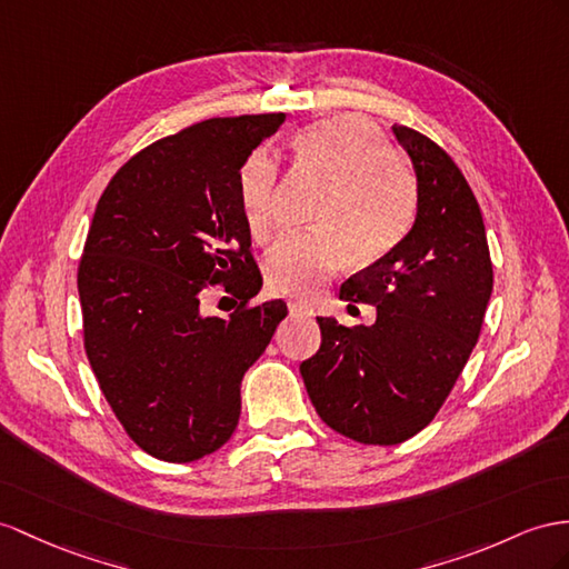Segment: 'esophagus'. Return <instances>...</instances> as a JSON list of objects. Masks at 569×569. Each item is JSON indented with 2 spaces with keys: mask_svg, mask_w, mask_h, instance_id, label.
<instances>
[{
  "mask_svg": "<svg viewBox=\"0 0 569 569\" xmlns=\"http://www.w3.org/2000/svg\"><path fill=\"white\" fill-rule=\"evenodd\" d=\"M288 310L293 317H310L312 315V308H308V305L300 302V300H290L288 302Z\"/></svg>",
  "mask_w": 569,
  "mask_h": 569,
  "instance_id": "esophagus-1",
  "label": "esophagus"
}]
</instances>
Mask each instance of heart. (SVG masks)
Segmentation results:
<instances>
[{"mask_svg":"<svg viewBox=\"0 0 569 569\" xmlns=\"http://www.w3.org/2000/svg\"><path fill=\"white\" fill-rule=\"evenodd\" d=\"M293 160L302 172L325 180L312 223L276 242L264 259V281L276 296L312 300L346 264L387 254L409 232L418 184L389 139L358 114H333L293 139ZM281 170L267 149H257L238 170L242 221L264 242L279 213Z\"/></svg>","mask_w":569,"mask_h":569,"instance_id":"heart-1","label":"heart"}]
</instances>
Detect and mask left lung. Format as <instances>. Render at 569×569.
Segmentation results:
<instances>
[{"mask_svg": "<svg viewBox=\"0 0 569 569\" xmlns=\"http://www.w3.org/2000/svg\"><path fill=\"white\" fill-rule=\"evenodd\" d=\"M395 134L416 168V223L341 286V300L377 305L375 325L317 317L322 346L300 366L319 418L362 445H399L430 423L473 351L492 293L483 216L459 166L411 127L395 124Z\"/></svg>", "mask_w": 569, "mask_h": 569, "instance_id": "8db88e82", "label": "left lung"}]
</instances>
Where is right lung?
<instances>
[{
    "label": "right lung",
    "instance_id": "1",
    "mask_svg": "<svg viewBox=\"0 0 569 569\" xmlns=\"http://www.w3.org/2000/svg\"><path fill=\"white\" fill-rule=\"evenodd\" d=\"M283 112L211 118L158 139L100 194L79 261L83 348L124 432L156 459L197 461L238 428L240 385L288 315L250 305L261 273L238 170ZM241 300L202 315V290Z\"/></svg>",
    "mask_w": 569,
    "mask_h": 569
}]
</instances>
